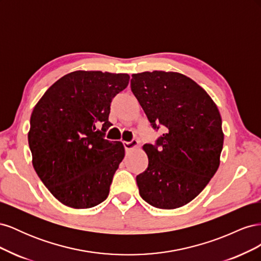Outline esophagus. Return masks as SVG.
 Here are the masks:
<instances>
[{
	"label": "esophagus",
	"instance_id": "1",
	"mask_svg": "<svg viewBox=\"0 0 261 261\" xmlns=\"http://www.w3.org/2000/svg\"><path fill=\"white\" fill-rule=\"evenodd\" d=\"M123 146H124L125 150H130V149L138 146V140L133 139L132 141H123Z\"/></svg>",
	"mask_w": 261,
	"mask_h": 261
}]
</instances>
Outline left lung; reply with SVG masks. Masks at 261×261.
<instances>
[{"label": "left lung", "mask_w": 261, "mask_h": 261, "mask_svg": "<svg viewBox=\"0 0 261 261\" xmlns=\"http://www.w3.org/2000/svg\"><path fill=\"white\" fill-rule=\"evenodd\" d=\"M130 89L152 128H165L154 145H144L149 162L136 176L139 195L155 208H179L219 168L224 139L219 110L199 85L178 73L134 74Z\"/></svg>", "instance_id": "obj_1"}]
</instances>
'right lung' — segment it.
I'll return each instance as SVG.
<instances>
[{"instance_id": "1", "label": "right lung", "mask_w": 261, "mask_h": 261, "mask_svg": "<svg viewBox=\"0 0 261 261\" xmlns=\"http://www.w3.org/2000/svg\"><path fill=\"white\" fill-rule=\"evenodd\" d=\"M128 82L127 74L76 70L54 83L36 105L28 133L34 168L65 206L91 208L109 196L125 150L105 135L112 125V99Z\"/></svg>"}]
</instances>
